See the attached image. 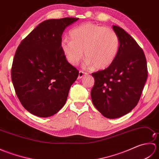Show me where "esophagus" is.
I'll use <instances>...</instances> for the list:
<instances>
[{
    "label": "esophagus",
    "mask_w": 159,
    "mask_h": 159,
    "mask_svg": "<svg viewBox=\"0 0 159 159\" xmlns=\"http://www.w3.org/2000/svg\"><path fill=\"white\" fill-rule=\"evenodd\" d=\"M86 74H87L86 72H83V71H82V70H80V71H79V79H81V78H83L84 76L86 75Z\"/></svg>",
    "instance_id": "1"
}]
</instances>
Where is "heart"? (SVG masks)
Returning a JSON list of instances; mask_svg holds the SVG:
<instances>
[{
	"mask_svg": "<svg viewBox=\"0 0 159 159\" xmlns=\"http://www.w3.org/2000/svg\"><path fill=\"white\" fill-rule=\"evenodd\" d=\"M70 36L61 40V48L73 66L82 59L83 50L87 65L96 70L107 68L116 58L120 39L113 29L87 22L72 29Z\"/></svg>",
	"mask_w": 159,
	"mask_h": 159,
	"instance_id": "1",
	"label": "heart"
}]
</instances>
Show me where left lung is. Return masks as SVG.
<instances>
[{
    "instance_id": "1",
    "label": "left lung",
    "mask_w": 159,
    "mask_h": 159,
    "mask_svg": "<svg viewBox=\"0 0 159 159\" xmlns=\"http://www.w3.org/2000/svg\"><path fill=\"white\" fill-rule=\"evenodd\" d=\"M119 37L116 59L105 70L92 73L91 91L93 105L103 116L120 117L136 107L148 77L146 58L142 48L120 26H113Z\"/></svg>"
}]
</instances>
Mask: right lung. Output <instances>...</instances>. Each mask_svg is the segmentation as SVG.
<instances>
[{
    "mask_svg": "<svg viewBox=\"0 0 159 159\" xmlns=\"http://www.w3.org/2000/svg\"><path fill=\"white\" fill-rule=\"evenodd\" d=\"M79 18L50 19L41 22L24 39L15 53L11 80L26 110L47 117L65 105L79 70L61 48L63 32Z\"/></svg>",
    "mask_w": 159,
    "mask_h": 159,
    "instance_id": "add662e5",
    "label": "right lung"
}]
</instances>
